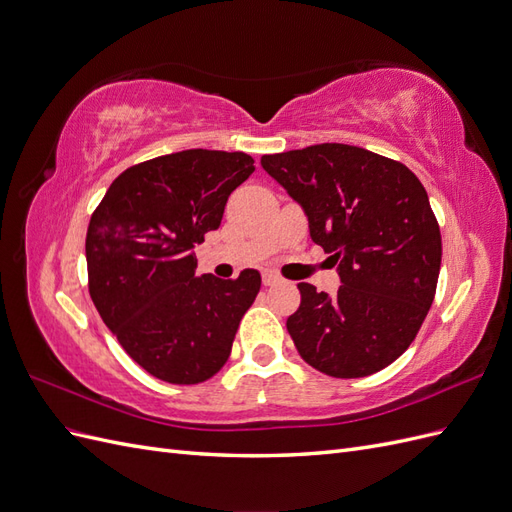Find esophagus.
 <instances>
[{
    "mask_svg": "<svg viewBox=\"0 0 512 512\" xmlns=\"http://www.w3.org/2000/svg\"><path fill=\"white\" fill-rule=\"evenodd\" d=\"M277 282H280V277H277L275 273H269V271L262 273V284L265 286H275Z\"/></svg>",
    "mask_w": 512,
    "mask_h": 512,
    "instance_id": "34e87169",
    "label": "esophagus"
}]
</instances>
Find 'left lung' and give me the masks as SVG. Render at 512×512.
<instances>
[{"instance_id": "1", "label": "left lung", "mask_w": 512, "mask_h": 512, "mask_svg": "<svg viewBox=\"0 0 512 512\" xmlns=\"http://www.w3.org/2000/svg\"><path fill=\"white\" fill-rule=\"evenodd\" d=\"M331 254L337 294L299 284L286 327L303 361L333 378H363L408 350L436 294L442 237L408 166L354 145L322 143L260 158Z\"/></svg>"}]
</instances>
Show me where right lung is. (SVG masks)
Here are the masks:
<instances>
[{
	"instance_id": "add662e5",
	"label": "right lung",
	"mask_w": 512,
	"mask_h": 512,
	"mask_svg": "<svg viewBox=\"0 0 512 512\" xmlns=\"http://www.w3.org/2000/svg\"><path fill=\"white\" fill-rule=\"evenodd\" d=\"M252 173L243 151L168 153L123 170L91 215V301L121 348L164 382L198 384L218 374L260 290L256 269L237 280L196 275L194 254Z\"/></svg>"
}]
</instances>
